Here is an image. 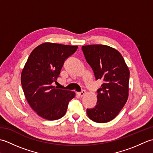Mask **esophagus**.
Masks as SVG:
<instances>
[{
	"instance_id": "34e87169",
	"label": "esophagus",
	"mask_w": 153,
	"mask_h": 153,
	"mask_svg": "<svg viewBox=\"0 0 153 153\" xmlns=\"http://www.w3.org/2000/svg\"><path fill=\"white\" fill-rule=\"evenodd\" d=\"M85 91H84V90H83L82 92H79V93H77V95H78L79 97H82L83 96H84L85 95Z\"/></svg>"
}]
</instances>
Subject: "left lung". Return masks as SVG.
<instances>
[{
    "mask_svg": "<svg viewBox=\"0 0 153 153\" xmlns=\"http://www.w3.org/2000/svg\"><path fill=\"white\" fill-rule=\"evenodd\" d=\"M82 48L96 79L103 81L97 90V105L87 109V116L97 123L110 122L118 114L128 100L129 68L122 54L111 47L89 45Z\"/></svg>",
    "mask_w": 153,
    "mask_h": 153,
    "instance_id": "8db88e82",
    "label": "left lung"
}]
</instances>
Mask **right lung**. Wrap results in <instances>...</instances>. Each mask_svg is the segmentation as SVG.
<instances>
[{
  "instance_id": "right-lung-1",
  "label": "right lung",
  "mask_w": 153,
  "mask_h": 153,
  "mask_svg": "<svg viewBox=\"0 0 153 153\" xmlns=\"http://www.w3.org/2000/svg\"><path fill=\"white\" fill-rule=\"evenodd\" d=\"M77 46L45 43L31 52L23 68L21 83L24 95L37 114L46 120L63 117L74 92L52 85L57 80L64 61Z\"/></svg>"
}]
</instances>
